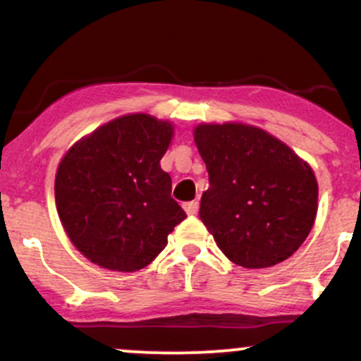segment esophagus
<instances>
[{
    "mask_svg": "<svg viewBox=\"0 0 361 361\" xmlns=\"http://www.w3.org/2000/svg\"><path fill=\"white\" fill-rule=\"evenodd\" d=\"M185 212L188 215H195L198 212V202L197 200H192V202H186V204L183 205Z\"/></svg>",
    "mask_w": 361,
    "mask_h": 361,
    "instance_id": "esophagus-1",
    "label": "esophagus"
}]
</instances>
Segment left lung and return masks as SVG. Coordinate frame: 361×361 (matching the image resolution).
Returning a JSON list of instances; mask_svg holds the SVG:
<instances>
[{"label":"left lung","mask_w":361,"mask_h":361,"mask_svg":"<svg viewBox=\"0 0 361 361\" xmlns=\"http://www.w3.org/2000/svg\"><path fill=\"white\" fill-rule=\"evenodd\" d=\"M193 137L210 183L198 214L224 255L244 268L290 258L316 221L312 168L258 127L202 123Z\"/></svg>","instance_id":"1"}]
</instances>
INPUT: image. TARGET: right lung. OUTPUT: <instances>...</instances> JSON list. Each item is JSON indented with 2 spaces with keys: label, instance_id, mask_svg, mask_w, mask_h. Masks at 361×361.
Wrapping results in <instances>:
<instances>
[{
  "label": "right lung",
  "instance_id": "add662e5",
  "mask_svg": "<svg viewBox=\"0 0 361 361\" xmlns=\"http://www.w3.org/2000/svg\"><path fill=\"white\" fill-rule=\"evenodd\" d=\"M173 126L123 115L78 140L56 173V207L76 250L114 271H137L166 247L185 210L161 169Z\"/></svg>",
  "mask_w": 361,
  "mask_h": 361
}]
</instances>
